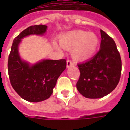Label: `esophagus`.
<instances>
[{
  "label": "esophagus",
  "mask_w": 130,
  "mask_h": 130,
  "mask_svg": "<svg viewBox=\"0 0 130 130\" xmlns=\"http://www.w3.org/2000/svg\"><path fill=\"white\" fill-rule=\"evenodd\" d=\"M74 65V62L70 60H67V67L69 68V67H70V66H73Z\"/></svg>",
  "instance_id": "1"
}]
</instances>
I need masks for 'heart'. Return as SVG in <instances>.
Returning a JSON list of instances; mask_svg holds the SVG:
<instances>
[{"label": "heart", "instance_id": "b5f03b06", "mask_svg": "<svg viewBox=\"0 0 130 130\" xmlns=\"http://www.w3.org/2000/svg\"><path fill=\"white\" fill-rule=\"evenodd\" d=\"M60 44L62 48L72 50L74 59L86 60L95 54L98 48L99 40L97 35L92 32L83 30H76L61 35Z\"/></svg>", "mask_w": 130, "mask_h": 130}]
</instances>
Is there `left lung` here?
<instances>
[{"label": "left lung", "mask_w": 130, "mask_h": 130, "mask_svg": "<svg viewBox=\"0 0 130 130\" xmlns=\"http://www.w3.org/2000/svg\"><path fill=\"white\" fill-rule=\"evenodd\" d=\"M100 48L94 56L78 64L76 88L87 98H100L114 90L119 82L122 62L114 40L100 30Z\"/></svg>", "instance_id": "left-lung-1"}]
</instances>
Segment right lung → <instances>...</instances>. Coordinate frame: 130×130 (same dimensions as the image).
<instances>
[{
    "label": "right lung",
    "mask_w": 130,
    "mask_h": 130,
    "mask_svg": "<svg viewBox=\"0 0 130 130\" xmlns=\"http://www.w3.org/2000/svg\"><path fill=\"white\" fill-rule=\"evenodd\" d=\"M45 25H35L27 28L15 37L8 58V74L12 86L25 100L37 102L48 99L53 93L60 75L66 68V60H42L34 65L21 59L19 45L21 39L30 35H42Z\"/></svg>",
    "instance_id": "right-lung-1"
}]
</instances>
